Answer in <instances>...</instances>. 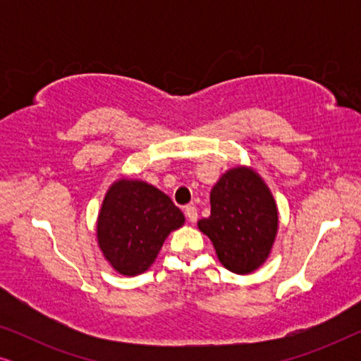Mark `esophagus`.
<instances>
[{
  "instance_id": "1",
  "label": "esophagus",
  "mask_w": 361,
  "mask_h": 361,
  "mask_svg": "<svg viewBox=\"0 0 361 361\" xmlns=\"http://www.w3.org/2000/svg\"><path fill=\"white\" fill-rule=\"evenodd\" d=\"M184 212H185V216L189 219L190 224H195V221H197V209H195V207L194 205H187Z\"/></svg>"
}]
</instances>
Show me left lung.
Masks as SVG:
<instances>
[{"label": "left lung", "mask_w": 361, "mask_h": 361, "mask_svg": "<svg viewBox=\"0 0 361 361\" xmlns=\"http://www.w3.org/2000/svg\"><path fill=\"white\" fill-rule=\"evenodd\" d=\"M210 205V216L199 220V230L226 269L253 273L268 259L278 233V207L268 185L251 167H233L214 185Z\"/></svg>", "instance_id": "obj_1"}]
</instances>
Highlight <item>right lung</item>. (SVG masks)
Here are the masks:
<instances>
[{"label":"right lung","instance_id":"add662e5","mask_svg":"<svg viewBox=\"0 0 361 361\" xmlns=\"http://www.w3.org/2000/svg\"><path fill=\"white\" fill-rule=\"evenodd\" d=\"M184 221L164 192L145 180L120 179L108 189L98 214V246L120 274H141L154 263L167 235Z\"/></svg>","mask_w":361,"mask_h":361}]
</instances>
